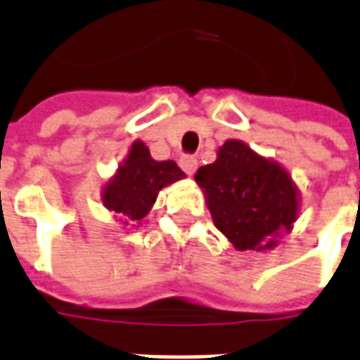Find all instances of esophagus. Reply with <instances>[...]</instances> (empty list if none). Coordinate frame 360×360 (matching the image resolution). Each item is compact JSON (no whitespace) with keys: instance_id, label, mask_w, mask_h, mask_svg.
<instances>
[{"instance_id":"obj_1","label":"esophagus","mask_w":360,"mask_h":360,"mask_svg":"<svg viewBox=\"0 0 360 360\" xmlns=\"http://www.w3.org/2000/svg\"><path fill=\"white\" fill-rule=\"evenodd\" d=\"M179 166L183 168V172L188 175H192L198 168V159H195L194 155H183L179 159Z\"/></svg>"}]
</instances>
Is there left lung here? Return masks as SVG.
I'll use <instances>...</instances> for the list:
<instances>
[{
	"instance_id": "8db88e82",
	"label": "left lung",
	"mask_w": 360,
	"mask_h": 360,
	"mask_svg": "<svg viewBox=\"0 0 360 360\" xmlns=\"http://www.w3.org/2000/svg\"><path fill=\"white\" fill-rule=\"evenodd\" d=\"M195 181L205 190L214 226L236 250H270L297 218V190L288 172L240 140H227Z\"/></svg>"
}]
</instances>
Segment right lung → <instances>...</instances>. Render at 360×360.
I'll return each instance as SVG.
<instances>
[{
    "instance_id": "1",
    "label": "right lung",
    "mask_w": 360,
    "mask_h": 360,
    "mask_svg": "<svg viewBox=\"0 0 360 360\" xmlns=\"http://www.w3.org/2000/svg\"><path fill=\"white\" fill-rule=\"evenodd\" d=\"M183 177L185 174L174 160H153L150 150L136 140L118 174L105 186L103 205L139 221L150 212L159 190Z\"/></svg>"
}]
</instances>
